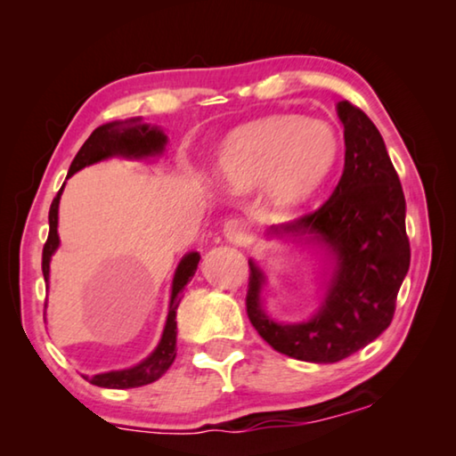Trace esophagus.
Listing matches in <instances>:
<instances>
[{"label":"esophagus","mask_w":456,"mask_h":456,"mask_svg":"<svg viewBox=\"0 0 456 456\" xmlns=\"http://www.w3.org/2000/svg\"><path fill=\"white\" fill-rule=\"evenodd\" d=\"M223 233H225L229 241L235 245H245L251 239L249 223L245 219H229L225 223V227H223Z\"/></svg>","instance_id":"esophagus-1"}]
</instances>
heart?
Returning a JSON list of instances; mask_svg holds the SVG:
<instances>
[{
	"instance_id": "obj_1",
	"label": "heart",
	"mask_w": 456,
	"mask_h": 456,
	"mask_svg": "<svg viewBox=\"0 0 456 456\" xmlns=\"http://www.w3.org/2000/svg\"><path fill=\"white\" fill-rule=\"evenodd\" d=\"M338 152V136L326 122L280 114L233 130L215 168L219 179L237 191L265 183L269 203L291 209L326 183Z\"/></svg>"
}]
</instances>
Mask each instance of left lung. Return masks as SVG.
<instances>
[{
	"label": "left lung",
	"mask_w": 456,
	"mask_h": 456,
	"mask_svg": "<svg viewBox=\"0 0 456 456\" xmlns=\"http://www.w3.org/2000/svg\"><path fill=\"white\" fill-rule=\"evenodd\" d=\"M344 125V173L320 209L273 235H310L334 256L320 312L302 323H277L261 307L265 277L249 261L245 305L257 334L285 356L330 364L352 356L390 326L411 265L406 200L380 133L358 106L338 102Z\"/></svg>",
	"instance_id": "left-lung-1"
}]
</instances>
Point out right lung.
<instances>
[{
    "label": "right lung",
    "instance_id": "right-lung-1",
    "mask_svg": "<svg viewBox=\"0 0 456 456\" xmlns=\"http://www.w3.org/2000/svg\"><path fill=\"white\" fill-rule=\"evenodd\" d=\"M165 144H167V136L163 130H159L157 126L142 125L141 118H130L126 122H110V125H102L88 136V141L82 144V149L74 157L70 171H68V179H70L74 173H78L80 168L94 165L98 160H104L110 157H126V159L154 157V154H160L165 151ZM61 191H64V184H61L58 195L53 197L50 205V215H48L50 233L42 251V272H44L45 281L50 280V259L60 245L58 205H60ZM199 259H200L199 253L195 251L187 253V256L181 259L179 267H176L175 277H173L171 305H168L163 338H160L159 346L154 348L151 356L133 368L92 376L88 378L90 384L100 386V388H118V390L138 388V386H146L154 380H159V378L171 368L176 356V307H179L184 285L192 280V275L197 272Z\"/></svg>",
    "mask_w": 456,
    "mask_h": 456
}]
</instances>
